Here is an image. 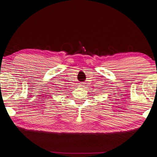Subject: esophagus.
<instances>
[{"instance_id": "esophagus-1", "label": "esophagus", "mask_w": 157, "mask_h": 157, "mask_svg": "<svg viewBox=\"0 0 157 157\" xmlns=\"http://www.w3.org/2000/svg\"><path fill=\"white\" fill-rule=\"evenodd\" d=\"M83 86H84V83H80V87H83Z\"/></svg>"}]
</instances>
